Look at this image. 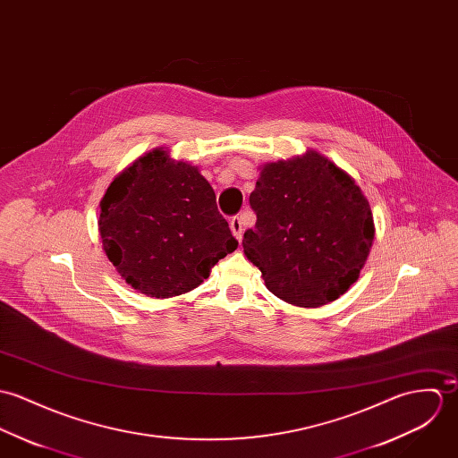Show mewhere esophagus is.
Instances as JSON below:
<instances>
[{
	"instance_id": "obj_1",
	"label": "esophagus",
	"mask_w": 458,
	"mask_h": 458,
	"mask_svg": "<svg viewBox=\"0 0 458 458\" xmlns=\"http://www.w3.org/2000/svg\"><path fill=\"white\" fill-rule=\"evenodd\" d=\"M230 230H232L233 237L241 242L242 241V233H244V226H242V219L239 216H233L230 219Z\"/></svg>"
}]
</instances>
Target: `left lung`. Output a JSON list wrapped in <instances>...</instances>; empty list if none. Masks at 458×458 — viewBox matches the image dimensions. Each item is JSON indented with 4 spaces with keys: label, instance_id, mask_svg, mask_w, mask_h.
I'll list each match as a JSON object with an SVG mask.
<instances>
[{
    "label": "left lung",
    "instance_id": "obj_1",
    "mask_svg": "<svg viewBox=\"0 0 458 458\" xmlns=\"http://www.w3.org/2000/svg\"><path fill=\"white\" fill-rule=\"evenodd\" d=\"M256 225L244 254L268 292L288 304L319 307L350 290L374 241V221L355 181L307 151L261 166L251 197Z\"/></svg>",
    "mask_w": 458,
    "mask_h": 458
}]
</instances>
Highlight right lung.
Masks as SVG:
<instances>
[{"label": "right lung", "mask_w": 458, "mask_h": 458, "mask_svg": "<svg viewBox=\"0 0 458 458\" xmlns=\"http://www.w3.org/2000/svg\"><path fill=\"white\" fill-rule=\"evenodd\" d=\"M100 207L105 254L131 288L156 299L191 292L239 246L199 168L163 148L121 172Z\"/></svg>", "instance_id": "right-lung-1"}]
</instances>
